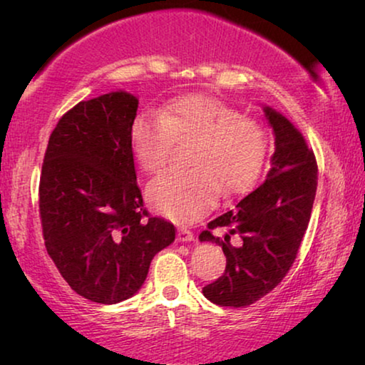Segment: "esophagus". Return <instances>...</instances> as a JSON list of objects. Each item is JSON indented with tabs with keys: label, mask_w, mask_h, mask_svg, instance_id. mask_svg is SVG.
<instances>
[{
	"label": "esophagus",
	"mask_w": 365,
	"mask_h": 365,
	"mask_svg": "<svg viewBox=\"0 0 365 365\" xmlns=\"http://www.w3.org/2000/svg\"><path fill=\"white\" fill-rule=\"evenodd\" d=\"M178 241L179 242H191V241H194V234L186 227L179 229V231H178Z\"/></svg>",
	"instance_id": "34e87169"
}]
</instances>
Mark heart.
I'll use <instances>...</instances> for the list:
<instances>
[{
    "label": "heart",
    "instance_id": "1",
    "mask_svg": "<svg viewBox=\"0 0 365 365\" xmlns=\"http://www.w3.org/2000/svg\"><path fill=\"white\" fill-rule=\"evenodd\" d=\"M129 139L138 163L149 173L168 163L174 141L194 143L187 158L192 168L168 169L146 191L158 212L181 222L212 207L221 189L232 196L251 186L267 148L261 124L206 94L173 99L159 114H138Z\"/></svg>",
    "mask_w": 365,
    "mask_h": 365
}]
</instances>
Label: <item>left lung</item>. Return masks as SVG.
<instances>
[{
    "label": "left lung",
    "mask_w": 365,
    "mask_h": 365,
    "mask_svg": "<svg viewBox=\"0 0 365 365\" xmlns=\"http://www.w3.org/2000/svg\"><path fill=\"white\" fill-rule=\"evenodd\" d=\"M274 133L266 181L207 224L199 239L216 242L226 271L202 294L224 307H246L286 277L296 261L311 219L317 189V163L301 131L276 109L264 106ZM214 228L222 232L214 237Z\"/></svg>",
    "instance_id": "8db88e82"
}]
</instances>
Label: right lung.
Segmentation results:
<instances>
[{"label":"right lung","instance_id":"right-lung-1","mask_svg":"<svg viewBox=\"0 0 365 365\" xmlns=\"http://www.w3.org/2000/svg\"><path fill=\"white\" fill-rule=\"evenodd\" d=\"M138 98L113 91L78 103L48 141L39 179L46 251L74 292L98 304L133 297L176 229L143 202L129 133Z\"/></svg>","mask_w":365,"mask_h":365}]
</instances>
